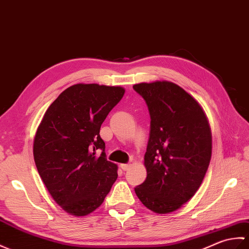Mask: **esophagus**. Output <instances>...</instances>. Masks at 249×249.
<instances>
[{"label": "esophagus", "mask_w": 249, "mask_h": 249, "mask_svg": "<svg viewBox=\"0 0 249 249\" xmlns=\"http://www.w3.org/2000/svg\"><path fill=\"white\" fill-rule=\"evenodd\" d=\"M120 167L123 170L126 171V170H129L131 168V164H120Z\"/></svg>", "instance_id": "34e87169"}]
</instances>
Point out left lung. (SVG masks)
Masks as SVG:
<instances>
[{"mask_svg": "<svg viewBox=\"0 0 249 249\" xmlns=\"http://www.w3.org/2000/svg\"><path fill=\"white\" fill-rule=\"evenodd\" d=\"M133 88L145 99L151 118L143 158L147 178L134 190L152 212L171 213L202 183L211 161V128L200 104L175 83H139Z\"/></svg>", "mask_w": 249, "mask_h": 249, "instance_id": "8db88e82", "label": "left lung"}]
</instances>
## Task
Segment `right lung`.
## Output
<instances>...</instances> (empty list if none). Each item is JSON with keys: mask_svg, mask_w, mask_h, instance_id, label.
<instances>
[{"mask_svg": "<svg viewBox=\"0 0 249 249\" xmlns=\"http://www.w3.org/2000/svg\"><path fill=\"white\" fill-rule=\"evenodd\" d=\"M124 91L120 86L74 84L53 101L38 125L33 146L38 174L55 202L74 216L100 207L117 179V165L106 159L99 133Z\"/></svg>", "mask_w": 249, "mask_h": 249, "instance_id": "add662e5", "label": "right lung"}]
</instances>
